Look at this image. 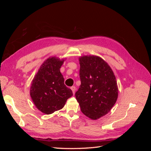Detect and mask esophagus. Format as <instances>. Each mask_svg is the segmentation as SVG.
Returning <instances> with one entry per match:
<instances>
[{"instance_id":"obj_1","label":"esophagus","mask_w":151,"mask_h":151,"mask_svg":"<svg viewBox=\"0 0 151 151\" xmlns=\"http://www.w3.org/2000/svg\"><path fill=\"white\" fill-rule=\"evenodd\" d=\"M70 89H72V93H73V94H75V92H76V87L75 86H72V87H71L70 88Z\"/></svg>"}]
</instances>
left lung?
Returning a JSON list of instances; mask_svg holds the SVG:
<instances>
[{"instance_id":"obj_1","label":"left lung","mask_w":151,"mask_h":151,"mask_svg":"<svg viewBox=\"0 0 151 151\" xmlns=\"http://www.w3.org/2000/svg\"><path fill=\"white\" fill-rule=\"evenodd\" d=\"M79 60L81 84L76 98L84 115L98 120L108 114L116 101V77L110 66L100 57L84 55Z\"/></svg>"}]
</instances>
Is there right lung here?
<instances>
[{
	"mask_svg": "<svg viewBox=\"0 0 151 151\" xmlns=\"http://www.w3.org/2000/svg\"><path fill=\"white\" fill-rule=\"evenodd\" d=\"M66 58L50 57L40 66L30 87V96L41 112L50 115L62 109L73 95L64 84L60 68Z\"/></svg>",
	"mask_w": 151,
	"mask_h": 151,
	"instance_id": "right-lung-1",
	"label": "right lung"
}]
</instances>
